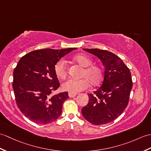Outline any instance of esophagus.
Masks as SVG:
<instances>
[{
	"label": "esophagus",
	"instance_id": "34e87169",
	"mask_svg": "<svg viewBox=\"0 0 151 151\" xmlns=\"http://www.w3.org/2000/svg\"><path fill=\"white\" fill-rule=\"evenodd\" d=\"M69 96L70 97V98H73V97H75L76 94H72V93H69Z\"/></svg>",
	"mask_w": 151,
	"mask_h": 151
}]
</instances>
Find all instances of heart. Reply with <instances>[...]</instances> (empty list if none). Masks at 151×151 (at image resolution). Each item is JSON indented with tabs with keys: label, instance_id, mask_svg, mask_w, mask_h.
I'll return each mask as SVG.
<instances>
[{
	"label": "heart",
	"instance_id": "b5f03b06",
	"mask_svg": "<svg viewBox=\"0 0 151 151\" xmlns=\"http://www.w3.org/2000/svg\"><path fill=\"white\" fill-rule=\"evenodd\" d=\"M76 62L85 68L82 73L80 80L69 79L62 84V88L65 91L76 94L89 87V84L96 86L101 82L104 77V71L100 66L93 65V60L84 55H78L75 57ZM55 72L58 78L64 79L67 75V66L64 59H60L55 65Z\"/></svg>",
	"mask_w": 151,
	"mask_h": 151
}]
</instances>
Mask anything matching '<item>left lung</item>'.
<instances>
[{
    "instance_id": "left-lung-1",
    "label": "left lung",
    "mask_w": 151,
    "mask_h": 151,
    "mask_svg": "<svg viewBox=\"0 0 151 151\" xmlns=\"http://www.w3.org/2000/svg\"><path fill=\"white\" fill-rule=\"evenodd\" d=\"M96 56L104 66V78L94 94H88L89 102L82 109V116L95 125L113 122L127 107L132 81L130 70L118 56L107 50L83 49Z\"/></svg>"
}]
</instances>
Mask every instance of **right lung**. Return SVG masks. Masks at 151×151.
<instances>
[{"instance_id":"obj_1","label":"right lung","mask_w":151,"mask_h":151,"mask_svg":"<svg viewBox=\"0 0 151 151\" xmlns=\"http://www.w3.org/2000/svg\"><path fill=\"white\" fill-rule=\"evenodd\" d=\"M76 48L43 49L31 51L20 59L13 71V89L20 111L38 124H48L60 116L68 93L51 96L60 83L55 65L60 59Z\"/></svg>"}]
</instances>
